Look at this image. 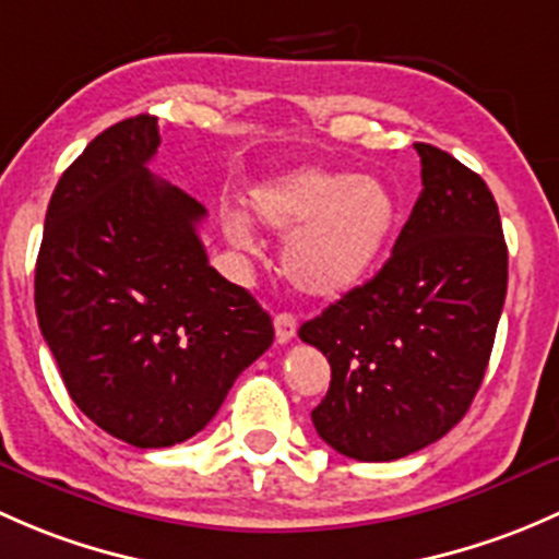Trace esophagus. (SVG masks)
I'll return each mask as SVG.
<instances>
[{
  "mask_svg": "<svg viewBox=\"0 0 559 559\" xmlns=\"http://www.w3.org/2000/svg\"><path fill=\"white\" fill-rule=\"evenodd\" d=\"M296 328H298V322L290 312H280L277 318H274V333H277L280 344L290 342V338L296 336Z\"/></svg>",
  "mask_w": 559,
  "mask_h": 559,
  "instance_id": "esophagus-1",
  "label": "esophagus"
}]
</instances>
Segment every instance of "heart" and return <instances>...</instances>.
Instances as JSON below:
<instances>
[{
  "mask_svg": "<svg viewBox=\"0 0 559 559\" xmlns=\"http://www.w3.org/2000/svg\"><path fill=\"white\" fill-rule=\"evenodd\" d=\"M247 204L263 228L287 234L285 277L312 298H342L364 285L399 226V204L382 180L318 166L261 182ZM228 234L237 245H252L241 215L228 217Z\"/></svg>",
  "mask_w": 559,
  "mask_h": 559,
  "instance_id": "obj_1",
  "label": "heart"
}]
</instances>
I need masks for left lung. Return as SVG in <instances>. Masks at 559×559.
<instances>
[{
    "instance_id": "obj_1",
    "label": "left lung",
    "mask_w": 559,
    "mask_h": 559,
    "mask_svg": "<svg viewBox=\"0 0 559 559\" xmlns=\"http://www.w3.org/2000/svg\"><path fill=\"white\" fill-rule=\"evenodd\" d=\"M414 147L423 193L393 255L298 331L331 364L314 428L364 463L406 457L463 419L490 364L509 282L487 182L439 147Z\"/></svg>"
}]
</instances>
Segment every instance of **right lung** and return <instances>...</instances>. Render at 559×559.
<instances>
[{
  "mask_svg": "<svg viewBox=\"0 0 559 559\" xmlns=\"http://www.w3.org/2000/svg\"><path fill=\"white\" fill-rule=\"evenodd\" d=\"M158 118L102 131L61 175L34 272L39 331L80 412L140 450L180 444L274 342L272 318L206 261V210L147 164Z\"/></svg>",
  "mask_w": 559,
  "mask_h": 559,
  "instance_id": "right-lung-1",
  "label": "right lung"
}]
</instances>
